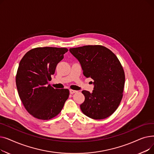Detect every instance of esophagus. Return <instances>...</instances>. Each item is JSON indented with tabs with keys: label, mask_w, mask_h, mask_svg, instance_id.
<instances>
[{
	"label": "esophagus",
	"mask_w": 154,
	"mask_h": 154,
	"mask_svg": "<svg viewBox=\"0 0 154 154\" xmlns=\"http://www.w3.org/2000/svg\"><path fill=\"white\" fill-rule=\"evenodd\" d=\"M76 92H77V91H74V90H72V89L70 90V93L71 94H74V93H75Z\"/></svg>",
	"instance_id": "esophagus-1"
}]
</instances>
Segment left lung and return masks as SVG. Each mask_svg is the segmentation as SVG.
<instances>
[{
    "label": "left lung",
    "instance_id": "left-lung-1",
    "mask_svg": "<svg viewBox=\"0 0 154 154\" xmlns=\"http://www.w3.org/2000/svg\"><path fill=\"white\" fill-rule=\"evenodd\" d=\"M70 53L79 61L87 78L94 82L92 93L83 91L84 102L80 109L95 120L110 116L118 108L123 97L125 73L117 56L99 45L70 48Z\"/></svg>",
    "mask_w": 154,
    "mask_h": 154
}]
</instances>
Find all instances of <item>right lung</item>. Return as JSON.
Returning <instances> with one entry per match:
<instances>
[{"mask_svg":"<svg viewBox=\"0 0 154 154\" xmlns=\"http://www.w3.org/2000/svg\"><path fill=\"white\" fill-rule=\"evenodd\" d=\"M67 51V48L37 47L28 51L19 63L15 79L19 97L27 111L38 119L57 116L69 98L67 88L57 89L48 85Z\"/></svg>","mask_w":154,"mask_h":154,"instance_id":"right-lung-1","label":"right lung"}]
</instances>
